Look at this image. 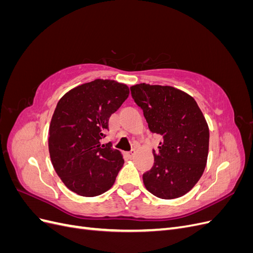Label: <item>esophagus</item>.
<instances>
[{
	"mask_svg": "<svg viewBox=\"0 0 253 253\" xmlns=\"http://www.w3.org/2000/svg\"><path fill=\"white\" fill-rule=\"evenodd\" d=\"M135 154H136V152H135V151H131V152H128V153H127V155H128L129 157H131V158H132V157H134V156H135Z\"/></svg>",
	"mask_w": 253,
	"mask_h": 253,
	"instance_id": "esophagus-1",
	"label": "esophagus"
}]
</instances>
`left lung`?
I'll return each instance as SVG.
<instances>
[{"instance_id": "obj_1", "label": "left lung", "mask_w": 253, "mask_h": 253, "mask_svg": "<svg viewBox=\"0 0 253 253\" xmlns=\"http://www.w3.org/2000/svg\"><path fill=\"white\" fill-rule=\"evenodd\" d=\"M150 131L162 136L154 166L142 176L145 188L163 200L187 194L205 171L209 126L193 97L173 86L140 83L131 86Z\"/></svg>"}]
</instances>
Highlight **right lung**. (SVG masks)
<instances>
[{"instance_id": "1", "label": "right lung", "mask_w": 253, "mask_h": 253, "mask_svg": "<svg viewBox=\"0 0 253 253\" xmlns=\"http://www.w3.org/2000/svg\"><path fill=\"white\" fill-rule=\"evenodd\" d=\"M124 83L96 79L60 99L49 126L51 164L73 192L94 197L110 190L125 164L112 143L101 144L109 119L128 97Z\"/></svg>"}]
</instances>
